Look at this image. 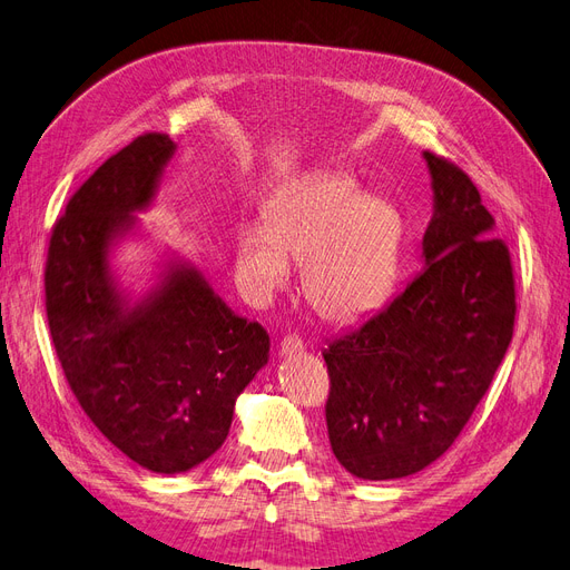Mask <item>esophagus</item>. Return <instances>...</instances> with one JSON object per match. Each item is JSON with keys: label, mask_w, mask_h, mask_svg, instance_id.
<instances>
[{"label": "esophagus", "mask_w": 570, "mask_h": 570, "mask_svg": "<svg viewBox=\"0 0 570 570\" xmlns=\"http://www.w3.org/2000/svg\"><path fill=\"white\" fill-rule=\"evenodd\" d=\"M302 350H304V342H302L299 335H285L281 340V354L283 356H292V354H297Z\"/></svg>", "instance_id": "obj_1"}]
</instances>
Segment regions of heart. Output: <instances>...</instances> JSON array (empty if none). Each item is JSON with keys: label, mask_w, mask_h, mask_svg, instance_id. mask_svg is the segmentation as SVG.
I'll return each instance as SVG.
<instances>
[{"label": "heart", "mask_w": 570, "mask_h": 570, "mask_svg": "<svg viewBox=\"0 0 570 570\" xmlns=\"http://www.w3.org/2000/svg\"><path fill=\"white\" fill-rule=\"evenodd\" d=\"M404 223L385 199L361 195L342 174H314L273 199L262 230L239 237L237 266L256 297L268 299L304 266V297L323 321H352L392 292Z\"/></svg>", "instance_id": "obj_1"}]
</instances>
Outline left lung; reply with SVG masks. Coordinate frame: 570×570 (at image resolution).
<instances>
[{"label": "left lung", "instance_id": "left-lung-1", "mask_svg": "<svg viewBox=\"0 0 570 570\" xmlns=\"http://www.w3.org/2000/svg\"><path fill=\"white\" fill-rule=\"evenodd\" d=\"M425 161L435 189L425 268L323 352L327 438L335 459L364 480L419 473L450 450L513 337L507 243L469 174L435 151Z\"/></svg>", "mask_w": 570, "mask_h": 570}]
</instances>
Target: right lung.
Returning a JSON list of instances; mask_svg holds the SVG:
<instances>
[{"instance_id": "add662e5", "label": "right lung", "mask_w": 570, "mask_h": 570, "mask_svg": "<svg viewBox=\"0 0 570 570\" xmlns=\"http://www.w3.org/2000/svg\"><path fill=\"white\" fill-rule=\"evenodd\" d=\"M174 149L168 135L142 132L111 154L68 199L45 264L49 335L68 387L99 433L154 473L189 471L226 442L237 394L271 344L189 268H170L135 308L111 285V237L149 204Z\"/></svg>"}]
</instances>
